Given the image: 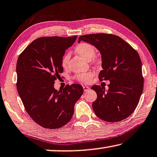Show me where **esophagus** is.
<instances>
[{"instance_id":"esophagus-1","label":"esophagus","mask_w":157,"mask_h":157,"mask_svg":"<svg viewBox=\"0 0 157 157\" xmlns=\"http://www.w3.org/2000/svg\"><path fill=\"white\" fill-rule=\"evenodd\" d=\"M83 90L85 91V92H86V91H88V90H89V87L88 86H83Z\"/></svg>"}]
</instances>
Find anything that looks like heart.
<instances>
[{
	"label": "heart",
	"instance_id": "obj_1",
	"mask_svg": "<svg viewBox=\"0 0 157 157\" xmlns=\"http://www.w3.org/2000/svg\"><path fill=\"white\" fill-rule=\"evenodd\" d=\"M75 50L77 54L86 60H90L93 58L95 53V48L93 45L88 43H80L76 45ZM69 55L65 54L62 57L61 64L63 68H67L68 66L69 60ZM93 76V72H87V73H78L76 74L75 78L76 80L81 82H88Z\"/></svg>",
	"mask_w": 157,
	"mask_h": 157
}]
</instances>
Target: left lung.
I'll use <instances>...</instances> for the list:
<instances>
[{
  "instance_id": "left-lung-1",
  "label": "left lung",
  "mask_w": 157,
  "mask_h": 157,
  "mask_svg": "<svg viewBox=\"0 0 157 157\" xmlns=\"http://www.w3.org/2000/svg\"><path fill=\"white\" fill-rule=\"evenodd\" d=\"M93 45L102 55L103 70L100 81L109 80V89L95 85L97 99L93 109L98 117L107 122H117L128 117L138 105L144 86L142 62L139 54L131 45L111 33H92L81 36Z\"/></svg>"
}]
</instances>
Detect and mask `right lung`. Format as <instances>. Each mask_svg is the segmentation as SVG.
I'll use <instances>...</instances> for the list:
<instances>
[{
  "label": "right lung",
  "instance_id": "1",
  "mask_svg": "<svg viewBox=\"0 0 157 157\" xmlns=\"http://www.w3.org/2000/svg\"><path fill=\"white\" fill-rule=\"evenodd\" d=\"M77 36L40 37L31 42L17 62V89L26 112L45 128L57 129L73 117L74 105L83 93L77 83L62 90L54 88L63 72L61 64L65 50Z\"/></svg>",
  "mask_w": 157,
  "mask_h": 157
}]
</instances>
